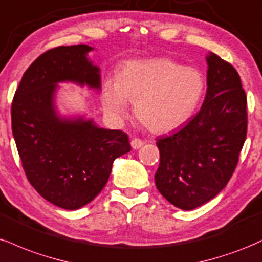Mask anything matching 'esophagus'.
I'll list each match as a JSON object with an SVG mask.
<instances>
[{
  "mask_svg": "<svg viewBox=\"0 0 262 262\" xmlns=\"http://www.w3.org/2000/svg\"><path fill=\"white\" fill-rule=\"evenodd\" d=\"M142 146H143V141L140 140V138H134V140H131V147L134 149L141 148Z\"/></svg>",
  "mask_w": 262,
  "mask_h": 262,
  "instance_id": "esophagus-1",
  "label": "esophagus"
}]
</instances>
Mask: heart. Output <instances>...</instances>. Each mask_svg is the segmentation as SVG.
Here are the masks:
<instances>
[{
	"label": "heart",
	"mask_w": 262,
	"mask_h": 262,
	"mask_svg": "<svg viewBox=\"0 0 262 262\" xmlns=\"http://www.w3.org/2000/svg\"><path fill=\"white\" fill-rule=\"evenodd\" d=\"M205 92L201 71L171 58L156 57L126 62L116 78L104 81L100 99L113 118L125 116L127 101L135 103V115L147 130L168 134L192 118Z\"/></svg>",
	"instance_id": "obj_1"
}]
</instances>
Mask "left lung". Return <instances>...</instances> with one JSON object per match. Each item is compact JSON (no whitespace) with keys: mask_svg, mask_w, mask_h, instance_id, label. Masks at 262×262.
I'll use <instances>...</instances> for the list:
<instances>
[{"mask_svg":"<svg viewBox=\"0 0 262 262\" xmlns=\"http://www.w3.org/2000/svg\"><path fill=\"white\" fill-rule=\"evenodd\" d=\"M207 92L200 112L179 131L157 140L158 191L180 210L206 204L226 187L247 137V95L232 64L206 56Z\"/></svg>","mask_w":262,"mask_h":262,"instance_id":"8db88e82","label":"left lung"}]
</instances>
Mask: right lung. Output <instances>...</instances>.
Masks as SVG:
<instances>
[{
	"label": "right lung",
	"instance_id": "obj_1",
	"mask_svg": "<svg viewBox=\"0 0 262 262\" xmlns=\"http://www.w3.org/2000/svg\"><path fill=\"white\" fill-rule=\"evenodd\" d=\"M93 50L81 44L40 55L24 72L12 103V132L28 180L63 210H78L97 198L114 161L131 150L125 132L57 110L58 83L100 89V69L88 57Z\"/></svg>",
	"mask_w": 262,
	"mask_h": 262
}]
</instances>
